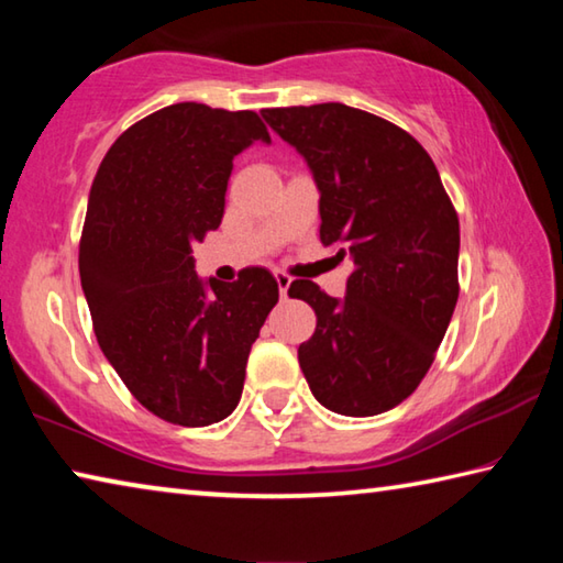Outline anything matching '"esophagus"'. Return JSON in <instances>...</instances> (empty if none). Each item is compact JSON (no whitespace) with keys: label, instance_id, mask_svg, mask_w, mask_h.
<instances>
[{"label":"esophagus","instance_id":"obj_1","mask_svg":"<svg viewBox=\"0 0 563 563\" xmlns=\"http://www.w3.org/2000/svg\"><path fill=\"white\" fill-rule=\"evenodd\" d=\"M275 280H278L280 298L285 300V298H288V288H290V275H285V273H275Z\"/></svg>","mask_w":563,"mask_h":563}]
</instances>
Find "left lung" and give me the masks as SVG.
Instances as JSON below:
<instances>
[{
    "mask_svg": "<svg viewBox=\"0 0 563 563\" xmlns=\"http://www.w3.org/2000/svg\"><path fill=\"white\" fill-rule=\"evenodd\" d=\"M261 113L308 161L322 245L352 261L342 300L290 283L318 318L298 347L302 375L332 412H387L422 383L460 298V218L440 170L407 131L345 103Z\"/></svg>",
    "mask_w": 563,
    "mask_h": 563,
    "instance_id": "obj_1",
    "label": "left lung"
}]
</instances>
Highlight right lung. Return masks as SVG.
Returning <instances> with one entry per match:
<instances>
[{"instance_id": "right-lung-1", "label": "right lung", "mask_w": 563, "mask_h": 563, "mask_svg": "<svg viewBox=\"0 0 563 563\" xmlns=\"http://www.w3.org/2000/svg\"><path fill=\"white\" fill-rule=\"evenodd\" d=\"M255 141H271L255 111L174 103L123 131L91 184L79 275L93 332L129 393L170 424L233 412L278 302L265 268L233 283L194 271V245L221 225L233 158Z\"/></svg>"}]
</instances>
